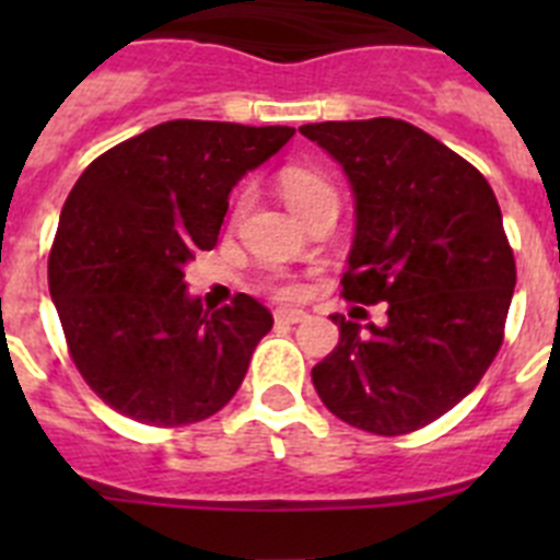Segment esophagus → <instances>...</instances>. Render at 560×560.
Wrapping results in <instances>:
<instances>
[{
	"instance_id": "obj_1",
	"label": "esophagus",
	"mask_w": 560,
	"mask_h": 560,
	"mask_svg": "<svg viewBox=\"0 0 560 560\" xmlns=\"http://www.w3.org/2000/svg\"><path fill=\"white\" fill-rule=\"evenodd\" d=\"M275 319L280 325H296L303 323V319H308V314H305L303 308H277Z\"/></svg>"
}]
</instances>
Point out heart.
Here are the masks:
<instances>
[{"mask_svg":"<svg viewBox=\"0 0 560 560\" xmlns=\"http://www.w3.org/2000/svg\"><path fill=\"white\" fill-rule=\"evenodd\" d=\"M280 190H283L285 201H289L291 210L296 215H303L308 207H314L316 201L336 199V190L328 179H325L319 171H311V167H285L280 173ZM283 294H294V285L285 283L280 285Z\"/></svg>","mask_w":560,"mask_h":560,"instance_id":"1","label":"heart"}]
</instances>
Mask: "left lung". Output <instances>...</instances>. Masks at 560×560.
Wrapping results in <instances>:
<instances>
[{"label":"left lung","mask_w":560,"mask_h":560,"mask_svg":"<svg viewBox=\"0 0 560 560\" xmlns=\"http://www.w3.org/2000/svg\"><path fill=\"white\" fill-rule=\"evenodd\" d=\"M300 133L339 162L353 190L341 294L387 303L384 325L330 316L339 345L311 370L316 393L364 432L423 429L477 387L502 345L516 260L497 196L471 162L412 122H311Z\"/></svg>","instance_id":"obj_1"}]
</instances>
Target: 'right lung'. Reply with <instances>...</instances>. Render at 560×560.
I'll use <instances>...</instances> for the list:
<instances>
[{"label":"right lung","instance_id":"add662e5","mask_svg":"<svg viewBox=\"0 0 560 560\" xmlns=\"http://www.w3.org/2000/svg\"><path fill=\"white\" fill-rule=\"evenodd\" d=\"M294 137L289 126L171 120L97 156L63 201L49 294L83 381L148 427H185L237 393L269 308H201L185 266L212 249L230 192Z\"/></svg>","mask_w":560,"mask_h":560}]
</instances>
